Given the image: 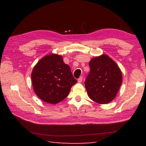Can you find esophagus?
I'll return each mask as SVG.
<instances>
[{"label": "esophagus", "instance_id": "34e87169", "mask_svg": "<svg viewBox=\"0 0 146 146\" xmlns=\"http://www.w3.org/2000/svg\"><path fill=\"white\" fill-rule=\"evenodd\" d=\"M82 76H80V77L78 79V82L80 83L82 82Z\"/></svg>", "mask_w": 146, "mask_h": 146}]
</instances>
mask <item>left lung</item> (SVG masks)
I'll return each mask as SVG.
<instances>
[{"label": "left lung", "mask_w": 146, "mask_h": 146, "mask_svg": "<svg viewBox=\"0 0 146 146\" xmlns=\"http://www.w3.org/2000/svg\"><path fill=\"white\" fill-rule=\"evenodd\" d=\"M85 87L91 100L100 104L111 102L122 84V75L115 61L106 54L93 58Z\"/></svg>", "instance_id": "obj_1"}]
</instances>
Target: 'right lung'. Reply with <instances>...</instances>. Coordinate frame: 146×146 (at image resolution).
I'll return each instance as SVG.
<instances>
[{
	"label": "right lung",
	"mask_w": 146,
	"mask_h": 146,
	"mask_svg": "<svg viewBox=\"0 0 146 146\" xmlns=\"http://www.w3.org/2000/svg\"><path fill=\"white\" fill-rule=\"evenodd\" d=\"M31 81L37 97L53 104L67 97L71 88L77 82L62 56L53 53L44 56L35 66Z\"/></svg>",
	"instance_id": "add662e5"
}]
</instances>
